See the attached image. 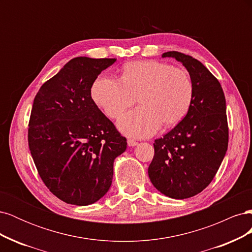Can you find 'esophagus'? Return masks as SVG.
<instances>
[{
    "mask_svg": "<svg viewBox=\"0 0 252 252\" xmlns=\"http://www.w3.org/2000/svg\"><path fill=\"white\" fill-rule=\"evenodd\" d=\"M127 144H128V146H136V145H138V142L134 140H131V139H128Z\"/></svg>",
    "mask_w": 252,
    "mask_h": 252,
    "instance_id": "esophagus-1",
    "label": "esophagus"
}]
</instances>
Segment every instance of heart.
I'll use <instances>...</instances> for the list:
<instances>
[{
	"label": "heart",
	"mask_w": 252,
	"mask_h": 252,
	"mask_svg": "<svg viewBox=\"0 0 252 252\" xmlns=\"http://www.w3.org/2000/svg\"><path fill=\"white\" fill-rule=\"evenodd\" d=\"M194 96V86L187 70L158 61L128 63L121 81L98 78L91 87V97L110 119L117 120L135 103L141 107L124 114L118 126L133 138L155 134L162 123L171 127L185 118Z\"/></svg>",
	"instance_id": "heart-1"
}]
</instances>
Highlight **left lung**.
Wrapping results in <instances>:
<instances>
[{
	"mask_svg": "<svg viewBox=\"0 0 252 252\" xmlns=\"http://www.w3.org/2000/svg\"><path fill=\"white\" fill-rule=\"evenodd\" d=\"M162 57L174 58L186 67L194 96L185 118L155 141L148 175L159 192L183 200L210 184L226 155L229 136L226 101L220 82L200 61L179 51Z\"/></svg>",
	"mask_w": 252,
	"mask_h": 252,
	"instance_id": "8db88e82",
	"label": "left lung"
}]
</instances>
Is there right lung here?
I'll return each mask as SVG.
<instances>
[{
  "label": "right lung",
  "instance_id": "add662e5",
  "mask_svg": "<svg viewBox=\"0 0 252 252\" xmlns=\"http://www.w3.org/2000/svg\"><path fill=\"white\" fill-rule=\"evenodd\" d=\"M117 59L70 60L33 100L28 146L42 181L67 204L86 206L108 191L126 138L91 98L97 75Z\"/></svg>",
  "mask_w": 252,
  "mask_h": 252
}]
</instances>
